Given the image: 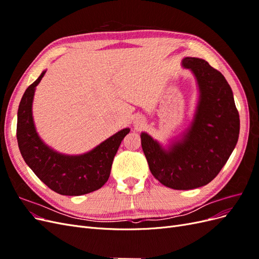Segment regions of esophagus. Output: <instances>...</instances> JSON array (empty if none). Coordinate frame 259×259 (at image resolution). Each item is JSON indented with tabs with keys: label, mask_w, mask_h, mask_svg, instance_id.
I'll list each match as a JSON object with an SVG mask.
<instances>
[{
	"label": "esophagus",
	"mask_w": 259,
	"mask_h": 259,
	"mask_svg": "<svg viewBox=\"0 0 259 259\" xmlns=\"http://www.w3.org/2000/svg\"><path fill=\"white\" fill-rule=\"evenodd\" d=\"M134 124H135V126H137V127H142L143 125L145 124V121H144L143 117L139 116V117H137V119H135Z\"/></svg>",
	"instance_id": "34e87169"
}]
</instances>
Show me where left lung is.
Segmentation results:
<instances>
[{"mask_svg": "<svg viewBox=\"0 0 259 259\" xmlns=\"http://www.w3.org/2000/svg\"><path fill=\"white\" fill-rule=\"evenodd\" d=\"M199 91L189 126L166 146L143 132V150L159 182L175 190L195 189L210 183L228 161L240 133V117L225 76L204 59L185 57Z\"/></svg>", "mask_w": 259, "mask_h": 259, "instance_id": "obj_1", "label": "left lung"}]
</instances>
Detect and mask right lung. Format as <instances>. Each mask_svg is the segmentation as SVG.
Wrapping results in <instances>:
<instances>
[{"label": "right lung", "mask_w": 259, "mask_h": 259, "mask_svg": "<svg viewBox=\"0 0 259 259\" xmlns=\"http://www.w3.org/2000/svg\"><path fill=\"white\" fill-rule=\"evenodd\" d=\"M46 70L26 90L17 113V142L27 165L50 189L62 195H82L98 190L110 176L111 165L123 138V128L92 150L82 154H64L46 145L38 136L32 115L35 88Z\"/></svg>", "instance_id": "obj_1"}]
</instances>
